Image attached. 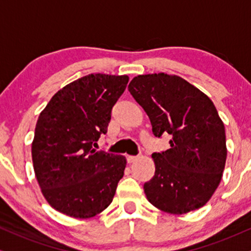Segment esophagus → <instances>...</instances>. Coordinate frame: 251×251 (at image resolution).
I'll use <instances>...</instances> for the list:
<instances>
[{
	"instance_id": "1",
	"label": "esophagus",
	"mask_w": 251,
	"mask_h": 251,
	"mask_svg": "<svg viewBox=\"0 0 251 251\" xmlns=\"http://www.w3.org/2000/svg\"><path fill=\"white\" fill-rule=\"evenodd\" d=\"M138 156H133V155H127V162L128 163H133V162H135L136 160H138Z\"/></svg>"
}]
</instances>
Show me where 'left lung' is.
<instances>
[{
    "mask_svg": "<svg viewBox=\"0 0 251 251\" xmlns=\"http://www.w3.org/2000/svg\"><path fill=\"white\" fill-rule=\"evenodd\" d=\"M128 91L147 113L155 136L170 148L151 155L155 174L144 190L148 201L170 214L198 210L223 178L227 158L223 120L207 95L177 75L135 76Z\"/></svg>",
    "mask_w": 251,
    "mask_h": 251,
    "instance_id": "8db88e82",
    "label": "left lung"
}]
</instances>
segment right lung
Here are the masks:
<instances>
[{
  "instance_id": "1",
  "label": "right lung",
  "mask_w": 251,
  "mask_h": 251,
  "mask_svg": "<svg viewBox=\"0 0 251 251\" xmlns=\"http://www.w3.org/2000/svg\"><path fill=\"white\" fill-rule=\"evenodd\" d=\"M127 75L89 74L65 85L37 120L32 141L36 178L46 201L72 218L88 219L111 204L126 157L93 148L105 134Z\"/></svg>"
}]
</instances>
